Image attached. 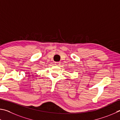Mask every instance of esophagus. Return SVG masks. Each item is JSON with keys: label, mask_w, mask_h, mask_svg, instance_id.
Wrapping results in <instances>:
<instances>
[{"label": "esophagus", "mask_w": 120, "mask_h": 120, "mask_svg": "<svg viewBox=\"0 0 120 120\" xmlns=\"http://www.w3.org/2000/svg\"><path fill=\"white\" fill-rule=\"evenodd\" d=\"M55 65L57 66H60V62H56L55 63Z\"/></svg>", "instance_id": "obj_1"}]
</instances>
